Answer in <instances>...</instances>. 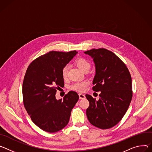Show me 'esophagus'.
Instances as JSON below:
<instances>
[{
	"label": "esophagus",
	"mask_w": 152,
	"mask_h": 152,
	"mask_svg": "<svg viewBox=\"0 0 152 152\" xmlns=\"http://www.w3.org/2000/svg\"><path fill=\"white\" fill-rule=\"evenodd\" d=\"M78 95H79L80 99H83V98H85V95H84V94H79Z\"/></svg>",
	"instance_id": "34e87169"
}]
</instances>
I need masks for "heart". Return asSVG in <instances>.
Listing matches in <instances>:
<instances>
[{
  "mask_svg": "<svg viewBox=\"0 0 152 152\" xmlns=\"http://www.w3.org/2000/svg\"><path fill=\"white\" fill-rule=\"evenodd\" d=\"M75 64L79 67V68L83 72L89 71L91 68L90 62L84 58L79 57L76 59ZM68 65H65L61 69V75L64 79H66L68 74ZM88 85V83L87 81H78L74 83L71 85L70 88L72 90L77 91L78 92H83L85 91L87 86Z\"/></svg>",
  "mask_w": 152,
  "mask_h": 152,
  "instance_id": "heart-1",
  "label": "heart"
}]
</instances>
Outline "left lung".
I'll return each instance as SVG.
<instances>
[{"instance_id": "8db88e82", "label": "left lung", "mask_w": 152, "mask_h": 152, "mask_svg": "<svg viewBox=\"0 0 152 152\" xmlns=\"http://www.w3.org/2000/svg\"><path fill=\"white\" fill-rule=\"evenodd\" d=\"M85 54L90 56L95 63L92 89L101 92L98 100L86 94L89 102L88 119L96 127L110 129L121 121L131 102L130 74L121 60L107 49H93Z\"/></svg>"}]
</instances>
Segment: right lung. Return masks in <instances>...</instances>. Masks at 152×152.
Instances as JSON below:
<instances>
[{
  "instance_id": "add662e5",
  "label": "right lung",
  "mask_w": 152,
  "mask_h": 152,
  "mask_svg": "<svg viewBox=\"0 0 152 152\" xmlns=\"http://www.w3.org/2000/svg\"><path fill=\"white\" fill-rule=\"evenodd\" d=\"M77 53L50 51L32 61L26 70L22 86L24 106L32 122L45 132L63 129L79 99L75 91L63 99L56 98L57 89L64 86L61 69Z\"/></svg>"
}]
</instances>
